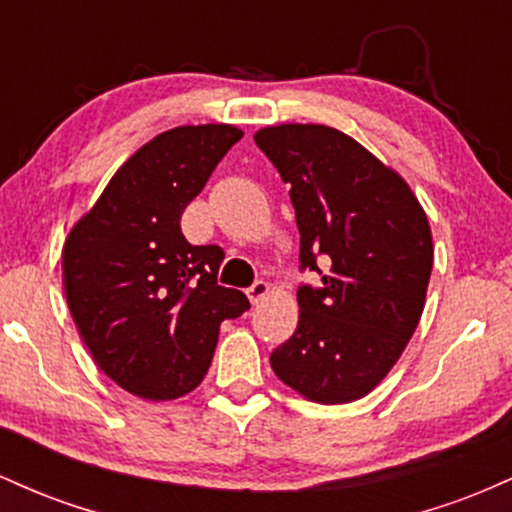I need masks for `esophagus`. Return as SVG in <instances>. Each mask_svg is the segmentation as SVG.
I'll return each mask as SVG.
<instances>
[{
    "mask_svg": "<svg viewBox=\"0 0 512 512\" xmlns=\"http://www.w3.org/2000/svg\"><path fill=\"white\" fill-rule=\"evenodd\" d=\"M267 293H269V284H267V281H255V284H252L250 289H248L250 303H252V305L262 303L264 298H267Z\"/></svg>",
    "mask_w": 512,
    "mask_h": 512,
    "instance_id": "obj_1",
    "label": "esophagus"
}]
</instances>
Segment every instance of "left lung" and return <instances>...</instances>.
<instances>
[{
    "label": "left lung",
    "mask_w": 512,
    "mask_h": 512,
    "mask_svg": "<svg viewBox=\"0 0 512 512\" xmlns=\"http://www.w3.org/2000/svg\"><path fill=\"white\" fill-rule=\"evenodd\" d=\"M255 144L291 187L301 267L322 276V289H298V327L269 363L310 402H354L383 383L424 313L428 216L397 170L339 129L272 125Z\"/></svg>",
    "instance_id": "left-lung-1"
}]
</instances>
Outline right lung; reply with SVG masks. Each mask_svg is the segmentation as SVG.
Listing matches in <instances>:
<instances>
[{
    "label": "right lung",
    "instance_id": "right-lung-1",
    "mask_svg": "<svg viewBox=\"0 0 512 512\" xmlns=\"http://www.w3.org/2000/svg\"><path fill=\"white\" fill-rule=\"evenodd\" d=\"M243 129L182 125L146 142L117 168L62 248V281L96 366L132 395L166 402L202 383L219 327L250 308L216 284L219 245H190L187 204Z\"/></svg>",
    "mask_w": 512,
    "mask_h": 512
}]
</instances>
